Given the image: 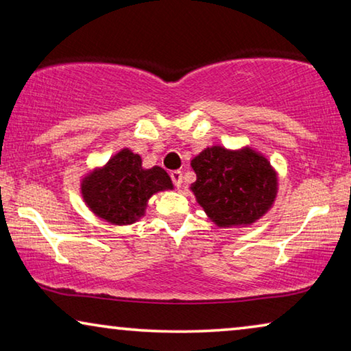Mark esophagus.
Here are the masks:
<instances>
[{
  "instance_id": "obj_1",
  "label": "esophagus",
  "mask_w": 351,
  "mask_h": 351,
  "mask_svg": "<svg viewBox=\"0 0 351 351\" xmlns=\"http://www.w3.org/2000/svg\"><path fill=\"white\" fill-rule=\"evenodd\" d=\"M171 179H172V182H174L176 186H182V182H183L182 171H172L171 172Z\"/></svg>"
}]
</instances>
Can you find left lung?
I'll return each mask as SVG.
<instances>
[{"label":"left lung","mask_w":351,"mask_h":351,"mask_svg":"<svg viewBox=\"0 0 351 351\" xmlns=\"http://www.w3.org/2000/svg\"><path fill=\"white\" fill-rule=\"evenodd\" d=\"M191 166L197 177L194 196L219 228L254 223L276 197V172L251 149L232 152L215 145L193 158Z\"/></svg>","instance_id":"left-lung-1"}]
</instances>
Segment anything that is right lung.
Returning a JSON list of instances; mask_svg holds the SVG:
<instances>
[{"label":"right lung","instance_id":"add662e5","mask_svg":"<svg viewBox=\"0 0 351 351\" xmlns=\"http://www.w3.org/2000/svg\"><path fill=\"white\" fill-rule=\"evenodd\" d=\"M172 190L171 177L154 166L143 169L141 157L123 149L104 169L89 174L82 183L84 202L97 217L111 224H132L143 217L152 194Z\"/></svg>","mask_w":351,"mask_h":351}]
</instances>
